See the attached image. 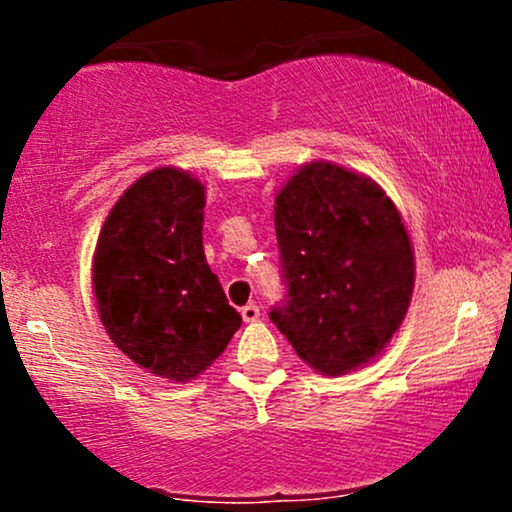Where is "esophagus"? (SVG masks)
I'll use <instances>...</instances> for the list:
<instances>
[{
    "instance_id": "34e87169",
    "label": "esophagus",
    "mask_w": 512,
    "mask_h": 512,
    "mask_svg": "<svg viewBox=\"0 0 512 512\" xmlns=\"http://www.w3.org/2000/svg\"><path fill=\"white\" fill-rule=\"evenodd\" d=\"M240 315H243L245 322H257L260 320V308H257L255 303H248L243 310H240Z\"/></svg>"
}]
</instances>
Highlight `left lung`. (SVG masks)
Masks as SVG:
<instances>
[{
  "mask_svg": "<svg viewBox=\"0 0 512 512\" xmlns=\"http://www.w3.org/2000/svg\"><path fill=\"white\" fill-rule=\"evenodd\" d=\"M284 301L269 320L296 354L344 375L383 351L407 315L414 252L390 197L363 175L315 161L276 195Z\"/></svg>",
  "mask_w": 512,
  "mask_h": 512,
  "instance_id": "left-lung-1",
  "label": "left lung"
}]
</instances>
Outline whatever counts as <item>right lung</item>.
Returning a JSON list of instances; mask_svg holds the SVG:
<instances>
[{"label":"right lung","mask_w":512,"mask_h":512,"mask_svg":"<svg viewBox=\"0 0 512 512\" xmlns=\"http://www.w3.org/2000/svg\"><path fill=\"white\" fill-rule=\"evenodd\" d=\"M204 185L175 168L139 178L103 223L93 291L105 332L137 366L185 383L238 332L202 245Z\"/></svg>","instance_id":"obj_1"}]
</instances>
